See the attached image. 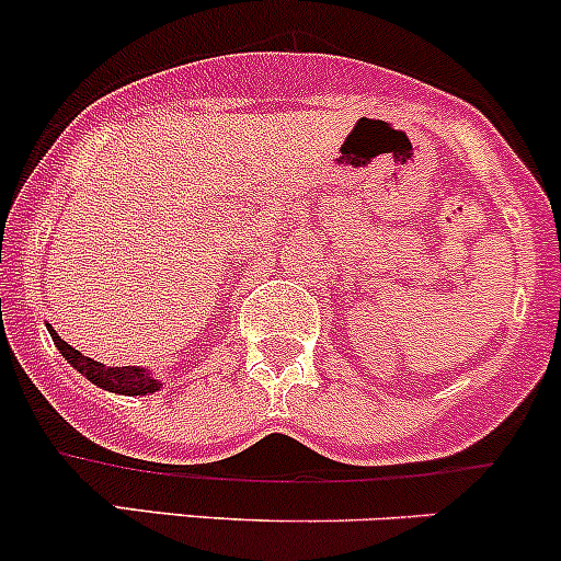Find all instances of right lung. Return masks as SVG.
<instances>
[{
	"mask_svg": "<svg viewBox=\"0 0 561 561\" xmlns=\"http://www.w3.org/2000/svg\"><path fill=\"white\" fill-rule=\"evenodd\" d=\"M48 331H50V339H54L56 347H59L61 355L67 358V364L76 366V369L81 371L89 382H94V386L113 390V393H124V396H146V393H154V390H160V382H157L154 377H149V371L135 369V366L100 364V360L87 358V355L78 353L76 347H70V344H67L65 339H61L50 325H48Z\"/></svg>",
	"mask_w": 561,
	"mask_h": 561,
	"instance_id": "add662e5",
	"label": "right lung"
}]
</instances>
